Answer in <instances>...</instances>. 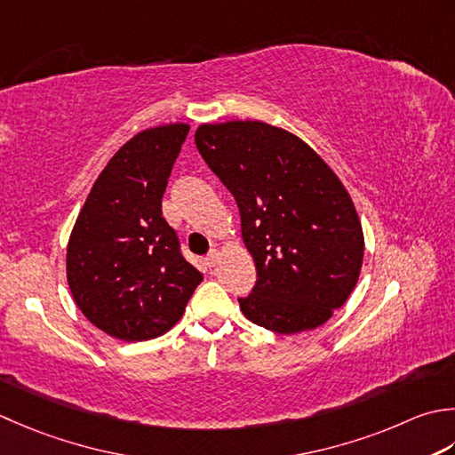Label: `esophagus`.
<instances>
[{
	"label": "esophagus",
	"instance_id": "34e87169",
	"mask_svg": "<svg viewBox=\"0 0 455 455\" xmlns=\"http://www.w3.org/2000/svg\"><path fill=\"white\" fill-rule=\"evenodd\" d=\"M219 258H220V252H219V251H211V252L207 254V258H204V262H207L209 268H212V266H217Z\"/></svg>",
	"mask_w": 455,
	"mask_h": 455
}]
</instances>
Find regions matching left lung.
Masks as SVG:
<instances>
[{
    "mask_svg": "<svg viewBox=\"0 0 455 455\" xmlns=\"http://www.w3.org/2000/svg\"><path fill=\"white\" fill-rule=\"evenodd\" d=\"M195 144L233 193L256 264L243 314L282 335L323 325L351 296L364 252L339 177L306 141L258 120L203 124Z\"/></svg>",
    "mask_w": 455,
    "mask_h": 455,
    "instance_id": "8db88e82",
    "label": "left lung"
}]
</instances>
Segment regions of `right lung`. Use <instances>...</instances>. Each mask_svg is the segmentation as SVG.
<instances>
[{
    "instance_id": "1",
    "label": "right lung",
    "mask_w": 455,
    "mask_h": 455,
    "mask_svg": "<svg viewBox=\"0 0 455 455\" xmlns=\"http://www.w3.org/2000/svg\"><path fill=\"white\" fill-rule=\"evenodd\" d=\"M187 124L144 130L94 181L67 246V280L84 317L122 341H148L180 322L203 274L162 215Z\"/></svg>"
}]
</instances>
